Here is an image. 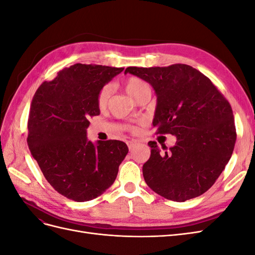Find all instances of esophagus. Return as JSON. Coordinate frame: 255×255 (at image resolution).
<instances>
[{
	"mask_svg": "<svg viewBox=\"0 0 255 255\" xmlns=\"http://www.w3.org/2000/svg\"><path fill=\"white\" fill-rule=\"evenodd\" d=\"M127 143H128V149H129V150H132V149L134 148V146L136 145V143H137V142H136L135 140H128Z\"/></svg>",
	"mask_w": 255,
	"mask_h": 255,
	"instance_id": "esophagus-1",
	"label": "esophagus"
}]
</instances>
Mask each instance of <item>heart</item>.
Returning a JSON list of instances; mask_svg holds the SVG:
<instances>
[{
  "label": "heart",
  "mask_w": 255,
  "mask_h": 255,
  "mask_svg": "<svg viewBox=\"0 0 255 255\" xmlns=\"http://www.w3.org/2000/svg\"><path fill=\"white\" fill-rule=\"evenodd\" d=\"M146 88H148L146 84L143 81H141L139 79H136V78H130L127 82V85H126L127 92L133 99H135L142 90H144ZM111 94H112L111 85H105V86L101 89V91H100V94L98 96V104L100 107L106 106L107 102H109V100H110Z\"/></svg>",
  "instance_id": "obj_1"
}]
</instances>
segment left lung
Returning <instances> with one entry per match:
<instances>
[{"instance_id": "left-lung-1", "label": "left lung", "mask_w": 255, "mask_h": 255, "mask_svg": "<svg viewBox=\"0 0 255 255\" xmlns=\"http://www.w3.org/2000/svg\"><path fill=\"white\" fill-rule=\"evenodd\" d=\"M156 95L153 127L176 142L164 153L150 141L142 166L146 185L168 200L184 202L210 189L232 156L236 132L232 107L211 80L188 65L128 67ZM164 150H167L165 146Z\"/></svg>"}]
</instances>
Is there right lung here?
Returning a JSON list of instances; mask_svg holds the SVG:
<instances>
[{"label":"right lung","mask_w":255,"mask_h":255,"mask_svg":"<svg viewBox=\"0 0 255 255\" xmlns=\"http://www.w3.org/2000/svg\"><path fill=\"white\" fill-rule=\"evenodd\" d=\"M123 68L75 64L43 82L30 104L27 144L51 186L76 202L101 196L128 152L120 140L87 137L89 117L100 115L98 96Z\"/></svg>","instance_id":"add662e5"}]
</instances>
